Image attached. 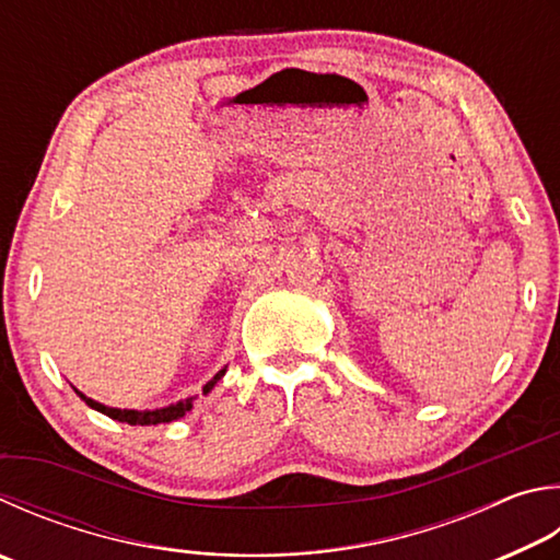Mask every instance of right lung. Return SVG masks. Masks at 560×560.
Segmentation results:
<instances>
[{
	"label": "right lung",
	"instance_id": "add662e5",
	"mask_svg": "<svg viewBox=\"0 0 560 560\" xmlns=\"http://www.w3.org/2000/svg\"><path fill=\"white\" fill-rule=\"evenodd\" d=\"M225 372H228V368H222L215 374V377H212L206 386H202V394H210L212 386H215L222 377H225ZM73 389H75V386H73ZM75 394L90 406V409H95L100 413L109 416V419H115L119 423H129V425L171 423V421H176V419H183V416H186L192 409V401H196V396H188V399H180L176 404H168V406H164V409H144V411H139V409H115V406H105V404H100L95 399H90V396H85L83 392H78V389H75Z\"/></svg>",
	"mask_w": 560,
	"mask_h": 560
}]
</instances>
